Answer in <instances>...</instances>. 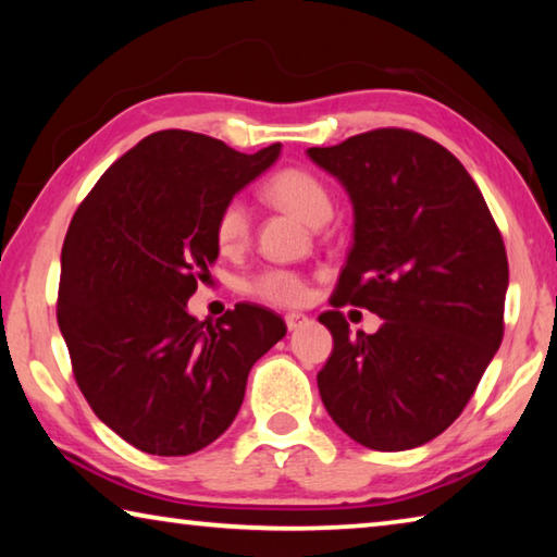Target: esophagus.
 <instances>
[{"label":"esophagus","instance_id":"obj_1","mask_svg":"<svg viewBox=\"0 0 557 557\" xmlns=\"http://www.w3.org/2000/svg\"><path fill=\"white\" fill-rule=\"evenodd\" d=\"M285 324H287L289 332H295V329H301L305 324H309V317L307 314H299V312H289L285 317Z\"/></svg>","mask_w":557,"mask_h":557}]
</instances>
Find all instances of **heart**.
<instances>
[{
    "label": "heart",
    "instance_id": "b5f03b06",
    "mask_svg": "<svg viewBox=\"0 0 557 557\" xmlns=\"http://www.w3.org/2000/svg\"><path fill=\"white\" fill-rule=\"evenodd\" d=\"M265 199L272 201L280 209L297 215L299 221L307 225H322L332 219L334 201L329 188L317 174L307 172L299 166H287L272 174L265 186H262ZM215 245L223 256H233L245 248L250 238V215L240 199H231L215 215L213 225ZM250 292L260 299L270 301V305L292 307L299 305L307 295L305 280L289 270H268L260 277L252 280Z\"/></svg>",
    "mask_w": 557,
    "mask_h": 557
}]
</instances>
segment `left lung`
I'll list each match as a JSON object with an SVG mask.
<instances>
[{"label":"left lung","instance_id":"1","mask_svg":"<svg viewBox=\"0 0 557 557\" xmlns=\"http://www.w3.org/2000/svg\"><path fill=\"white\" fill-rule=\"evenodd\" d=\"M354 203V245L319 322L334 348L317 375L326 412L358 445H425L459 418L504 338L506 248L459 159L383 127L307 149ZM344 304L379 313L351 337Z\"/></svg>","mask_w":557,"mask_h":557}]
</instances>
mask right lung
I'll use <instances>...</instances> for the list:
<instances>
[{
	"mask_svg": "<svg viewBox=\"0 0 557 557\" xmlns=\"http://www.w3.org/2000/svg\"><path fill=\"white\" fill-rule=\"evenodd\" d=\"M162 129L122 154L78 206L61 250L59 326L92 412L147 455L184 457L238 414L252 363L287 326L260 305L199 322L186 301L219 258L215 215L275 164Z\"/></svg>",
	"mask_w": 557,
	"mask_h": 557,
	"instance_id": "right-lung-1",
	"label": "right lung"
}]
</instances>
